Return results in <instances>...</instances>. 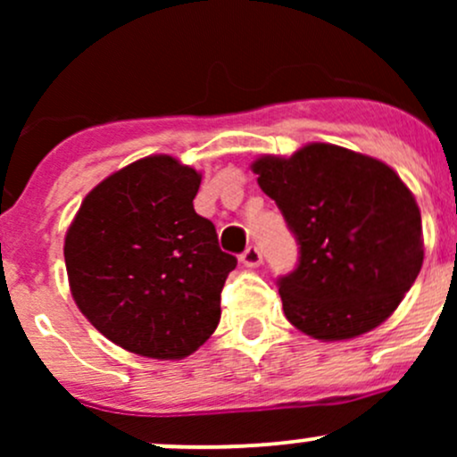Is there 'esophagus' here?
<instances>
[{"mask_svg": "<svg viewBox=\"0 0 457 457\" xmlns=\"http://www.w3.org/2000/svg\"><path fill=\"white\" fill-rule=\"evenodd\" d=\"M240 262H243L245 266H260L262 264V251L255 245L246 246L245 253L240 255Z\"/></svg>", "mask_w": 457, "mask_h": 457, "instance_id": "esophagus-1", "label": "esophagus"}]
</instances>
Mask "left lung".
Masks as SVG:
<instances>
[{
	"label": "left lung",
	"mask_w": 457,
	"mask_h": 457,
	"mask_svg": "<svg viewBox=\"0 0 457 457\" xmlns=\"http://www.w3.org/2000/svg\"><path fill=\"white\" fill-rule=\"evenodd\" d=\"M298 243L277 281L286 318L322 342L353 339L395 312L423 264L421 212L389 165L333 144L251 165Z\"/></svg>",
	"instance_id": "obj_1"
}]
</instances>
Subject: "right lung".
I'll return each instance as SVG.
<instances>
[{
    "instance_id": "obj_1",
    "label": "right lung",
    "mask_w": 457,
    "mask_h": 457,
    "mask_svg": "<svg viewBox=\"0 0 457 457\" xmlns=\"http://www.w3.org/2000/svg\"><path fill=\"white\" fill-rule=\"evenodd\" d=\"M199 182L202 174L174 156H145L94 187L68 228L72 298L129 353L185 359L221 320L236 258L193 208Z\"/></svg>"
}]
</instances>
